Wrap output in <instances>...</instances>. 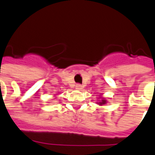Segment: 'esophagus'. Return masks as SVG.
Here are the masks:
<instances>
[{"label":"esophagus","instance_id":"34e87169","mask_svg":"<svg viewBox=\"0 0 155 155\" xmlns=\"http://www.w3.org/2000/svg\"><path fill=\"white\" fill-rule=\"evenodd\" d=\"M75 88H76L77 90H82L83 86L81 84H78L75 85Z\"/></svg>","mask_w":155,"mask_h":155}]
</instances>
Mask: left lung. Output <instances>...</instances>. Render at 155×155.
<instances>
[{"label":"left lung","instance_id":"8db88e82","mask_svg":"<svg viewBox=\"0 0 155 155\" xmlns=\"http://www.w3.org/2000/svg\"><path fill=\"white\" fill-rule=\"evenodd\" d=\"M100 99H101V101H100L99 102H97V104H99V105H104V104H105L106 103H107V101H106L104 97H100Z\"/></svg>","mask_w":155,"mask_h":155}]
</instances>
